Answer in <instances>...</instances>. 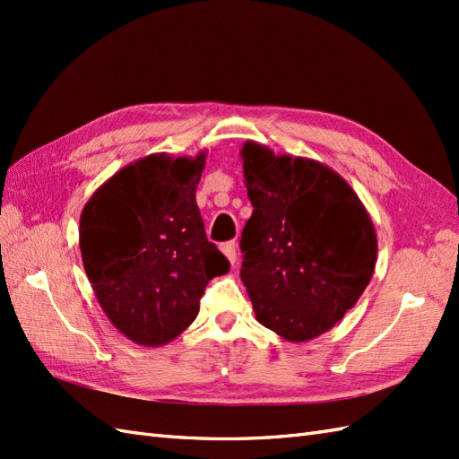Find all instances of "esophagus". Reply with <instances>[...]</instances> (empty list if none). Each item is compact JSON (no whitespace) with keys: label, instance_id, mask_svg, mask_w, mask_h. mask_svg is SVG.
<instances>
[{"label":"esophagus","instance_id":"34e87169","mask_svg":"<svg viewBox=\"0 0 459 459\" xmlns=\"http://www.w3.org/2000/svg\"><path fill=\"white\" fill-rule=\"evenodd\" d=\"M221 250H222V255L229 258L230 264H235V262H237V245H235V242H224Z\"/></svg>","mask_w":459,"mask_h":459}]
</instances>
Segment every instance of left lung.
Instances as JSON below:
<instances>
[{
  "mask_svg": "<svg viewBox=\"0 0 459 459\" xmlns=\"http://www.w3.org/2000/svg\"><path fill=\"white\" fill-rule=\"evenodd\" d=\"M252 217L240 278L258 324L291 343L325 333L368 286L377 232L353 187L325 163L240 150Z\"/></svg>",
  "mask_w": 459,
  "mask_h": 459,
  "instance_id": "obj_1",
  "label": "left lung"
}]
</instances>
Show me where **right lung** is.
Returning <instances> with one entry per match:
<instances>
[{"mask_svg":"<svg viewBox=\"0 0 459 459\" xmlns=\"http://www.w3.org/2000/svg\"><path fill=\"white\" fill-rule=\"evenodd\" d=\"M204 160L207 150L145 155L106 179L82 209L86 276L110 324L138 345L179 337L209 280L230 268L207 240L195 201Z\"/></svg>","mask_w":459,"mask_h":459,"instance_id":"obj_1","label":"right lung"}]
</instances>
